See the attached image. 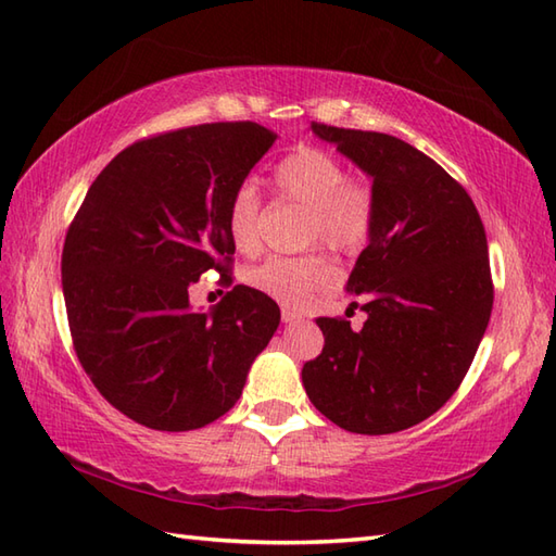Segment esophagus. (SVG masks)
Segmentation results:
<instances>
[{"label":"esophagus","mask_w":556,"mask_h":556,"mask_svg":"<svg viewBox=\"0 0 556 556\" xmlns=\"http://www.w3.org/2000/svg\"><path fill=\"white\" fill-rule=\"evenodd\" d=\"M281 320H285V323H296V320H301V313L287 308V305H281Z\"/></svg>","instance_id":"esophagus-1"}]
</instances>
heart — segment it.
I'll list each match as a JSON object with an SVG mask.
<instances>
[{
	"label": "heart",
	"instance_id": "obj_1",
	"mask_svg": "<svg viewBox=\"0 0 556 556\" xmlns=\"http://www.w3.org/2000/svg\"><path fill=\"white\" fill-rule=\"evenodd\" d=\"M279 200L305 210L301 241L320 243L334 253H358L370 241L377 222V198L372 186L346 176L332 152L315 146H299L281 157L271 172ZM260 200L253 184L236 186L227 203V231L241 253H255L260 245ZM248 287L299 308L315 291L334 281V267L323 253L299 257H267L245 271Z\"/></svg>",
	"mask_w": 556,
	"mask_h": 556
}]
</instances>
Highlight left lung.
<instances>
[{"mask_svg":"<svg viewBox=\"0 0 556 556\" xmlns=\"http://www.w3.org/2000/svg\"><path fill=\"white\" fill-rule=\"evenodd\" d=\"M311 128L372 176L377 222L346 285L368 320L356 332L317 317L325 346L303 365L305 394L349 432L406 430L452 399L488 329L485 227L466 188L401 138Z\"/></svg>","mask_w":556,"mask_h":556,"instance_id":"8db88e82","label":"left lung"}]
</instances>
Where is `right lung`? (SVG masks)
Segmentation results:
<instances>
[{"mask_svg":"<svg viewBox=\"0 0 556 556\" xmlns=\"http://www.w3.org/2000/svg\"><path fill=\"white\" fill-rule=\"evenodd\" d=\"M275 140L255 122L138 140L100 172L66 231L76 356L98 392L150 430H198L224 416L277 332V303L251 287L236 285L212 313L188 301L207 269L231 279L229 195Z\"/></svg>","mask_w":556,"mask_h":556,"instance_id":"obj_1","label":"right lung"}]
</instances>
